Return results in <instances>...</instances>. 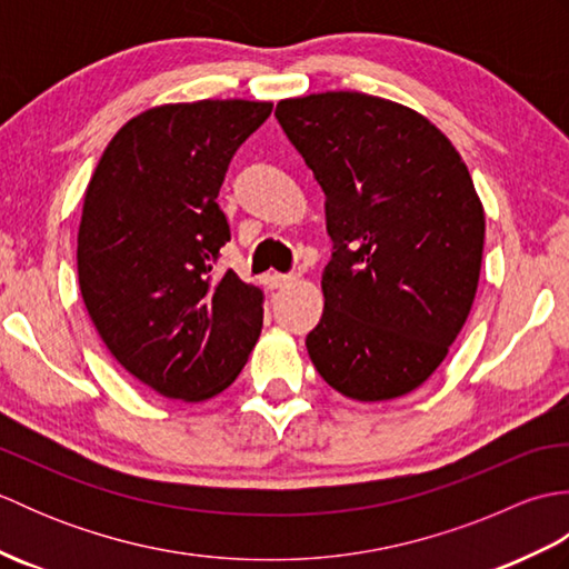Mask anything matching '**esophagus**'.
Instances as JSON below:
<instances>
[{"instance_id":"obj_1","label":"esophagus","mask_w":569,"mask_h":569,"mask_svg":"<svg viewBox=\"0 0 569 569\" xmlns=\"http://www.w3.org/2000/svg\"><path fill=\"white\" fill-rule=\"evenodd\" d=\"M293 281H296L293 276H283V273H269V276H266V286H269L271 291H276V288L291 286Z\"/></svg>"}]
</instances>
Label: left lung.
I'll return each instance as SVG.
<instances>
[{
  "mask_svg": "<svg viewBox=\"0 0 569 569\" xmlns=\"http://www.w3.org/2000/svg\"><path fill=\"white\" fill-rule=\"evenodd\" d=\"M276 119L325 192L335 244L312 365L352 401L416 391L479 286L485 204L462 156L428 117L365 92L281 100Z\"/></svg>",
  "mask_w": 569,
  "mask_h": 569,
  "instance_id": "left-lung-1",
  "label": "left lung"
}]
</instances>
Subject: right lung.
Segmentation results:
<instances>
[{
  "label": "right lung",
  "mask_w": 569,
  "mask_h": 569,
  "mask_svg": "<svg viewBox=\"0 0 569 569\" xmlns=\"http://www.w3.org/2000/svg\"><path fill=\"white\" fill-rule=\"evenodd\" d=\"M271 102L198 100L137 114L84 188L78 281L104 347L131 377L198 403L239 377L263 322L261 288L212 273L227 217L217 204L234 151Z\"/></svg>",
  "instance_id": "add662e5"
}]
</instances>
